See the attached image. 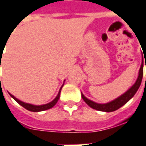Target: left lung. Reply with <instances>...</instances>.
I'll return each instance as SVG.
<instances>
[{
	"label": "left lung",
	"mask_w": 146,
	"mask_h": 146,
	"mask_svg": "<svg viewBox=\"0 0 146 146\" xmlns=\"http://www.w3.org/2000/svg\"><path fill=\"white\" fill-rule=\"evenodd\" d=\"M142 76H143V59H142L141 67H140V70L138 72V78L136 80L135 84L127 92H124L123 95L119 96L116 99H114L110 102H107V103H97L95 102L92 101L88 98H86L85 96L83 95L82 92H81V96H82L84 101L90 107L94 109V110L102 111V112H113V111L119 109L120 107H122L123 105H125L130 99H131L134 97V95H135V93L137 92L139 87L141 85Z\"/></svg>",
	"instance_id": "1"
}]
</instances>
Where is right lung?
Instances as JSON below:
<instances>
[{
    "label": "right lung",
    "instance_id": "1",
    "mask_svg": "<svg viewBox=\"0 0 146 146\" xmlns=\"http://www.w3.org/2000/svg\"><path fill=\"white\" fill-rule=\"evenodd\" d=\"M0 68H1V62H0ZM64 82H65V80H64ZM63 85H64V84H62V86L61 87V88L60 90H59L57 96L54 98V100H52V101H51V102H49V103H47V104H44V105H40V106L30 104V103H26V102H24L20 101V100H19V99H18L17 98H15L14 95H12L11 94H10L9 92H8V94L10 95V96H11V98L17 102L20 105V106H22L25 108V109H27V110L31 111V112H40V111H44V110H49V109H51V108H52L53 106H54V105L57 103V102L58 101V99H59V98H60L61 90H62V88L63 87Z\"/></svg>",
    "mask_w": 146,
    "mask_h": 146
}]
</instances>
